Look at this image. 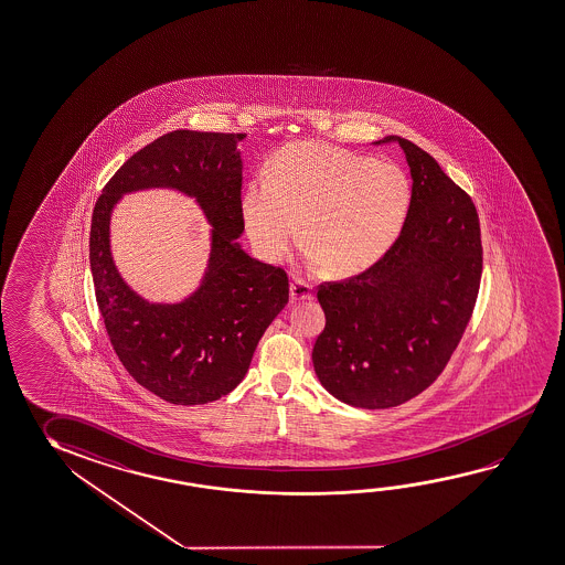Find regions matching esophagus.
Masks as SVG:
<instances>
[{"mask_svg": "<svg viewBox=\"0 0 565 565\" xmlns=\"http://www.w3.org/2000/svg\"><path fill=\"white\" fill-rule=\"evenodd\" d=\"M312 285H308L302 278L295 277L292 285H290V302H302V300H310L312 298Z\"/></svg>", "mask_w": 565, "mask_h": 565, "instance_id": "1", "label": "esophagus"}]
</instances>
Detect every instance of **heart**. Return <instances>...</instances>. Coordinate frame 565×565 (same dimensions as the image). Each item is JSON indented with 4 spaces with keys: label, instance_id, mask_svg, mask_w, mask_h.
<instances>
[{
    "label": "heart",
    "instance_id": "b5f03b06",
    "mask_svg": "<svg viewBox=\"0 0 565 565\" xmlns=\"http://www.w3.org/2000/svg\"><path fill=\"white\" fill-rule=\"evenodd\" d=\"M411 206V182L391 161L318 141L280 149L267 177L243 190L245 232L267 260L298 239L332 277H351L385 255Z\"/></svg>",
    "mask_w": 565,
    "mask_h": 565
}]
</instances>
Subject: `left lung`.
<instances>
[{
  "instance_id": "obj_1",
  "label": "left lung",
  "mask_w": 565,
  "mask_h": 565,
  "mask_svg": "<svg viewBox=\"0 0 565 565\" xmlns=\"http://www.w3.org/2000/svg\"><path fill=\"white\" fill-rule=\"evenodd\" d=\"M398 141L413 174L401 235L369 269L322 282L326 328L313 343L316 375L341 403L391 408L441 375L471 320L483 245L473 200L430 152Z\"/></svg>"
}]
</instances>
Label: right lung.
<instances>
[{
  "label": "right lung",
  "instance_id": "right-lung-1",
  "mask_svg": "<svg viewBox=\"0 0 565 565\" xmlns=\"http://www.w3.org/2000/svg\"><path fill=\"white\" fill-rule=\"evenodd\" d=\"M243 137L190 129L162 135L117 169L94 206L90 267L106 332L127 373L167 403L206 404L232 393L288 302L285 269L253 259L235 242L245 230ZM159 185L196 196L215 227L205 282L180 306L145 303L118 277L108 252L116 200Z\"/></svg>",
  "mask_w": 565,
  "mask_h": 565
}]
</instances>
